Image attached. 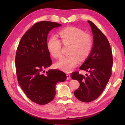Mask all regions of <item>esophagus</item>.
I'll return each instance as SVG.
<instances>
[{
  "mask_svg": "<svg viewBox=\"0 0 125 125\" xmlns=\"http://www.w3.org/2000/svg\"><path fill=\"white\" fill-rule=\"evenodd\" d=\"M66 75H67V80H69V79L70 78V74L69 73H66Z\"/></svg>",
  "mask_w": 125,
  "mask_h": 125,
  "instance_id": "esophagus-1",
  "label": "esophagus"
}]
</instances>
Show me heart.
<instances>
[{"label": "heart", "instance_id": "heart-1", "mask_svg": "<svg viewBox=\"0 0 125 125\" xmlns=\"http://www.w3.org/2000/svg\"><path fill=\"white\" fill-rule=\"evenodd\" d=\"M58 34L62 43L70 44L68 56L63 57L57 63L56 67L66 72L73 70L78 65L79 60L83 61L89 56L93 47L91 35L78 28L68 27L59 31ZM47 48L53 57H62V44L56 36H52L47 42Z\"/></svg>", "mask_w": 125, "mask_h": 125}]
</instances>
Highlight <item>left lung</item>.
I'll list each match as a JSON object with an SVG mask.
<instances>
[{"label": "left lung", "instance_id": "obj_1", "mask_svg": "<svg viewBox=\"0 0 125 125\" xmlns=\"http://www.w3.org/2000/svg\"><path fill=\"white\" fill-rule=\"evenodd\" d=\"M94 35V45L88 58L79 69L88 72L84 76L78 71L71 73V78L79 81L80 86L74 92L77 99L89 103L102 94L112 74V52L109 42L102 31L88 21Z\"/></svg>", "mask_w": 125, "mask_h": 125}]
</instances>
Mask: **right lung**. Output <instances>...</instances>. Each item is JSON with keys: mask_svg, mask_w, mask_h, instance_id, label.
Here are the masks:
<instances>
[{"mask_svg": "<svg viewBox=\"0 0 125 125\" xmlns=\"http://www.w3.org/2000/svg\"><path fill=\"white\" fill-rule=\"evenodd\" d=\"M61 26L46 21L35 23L23 35L17 48L15 62L18 83L29 99L39 105L52 101L56 85L67 79L61 70H44L52 64L47 48L48 34Z\"/></svg>", "mask_w": 125, "mask_h": 125, "instance_id": "right-lung-1", "label": "right lung"}]
</instances>
